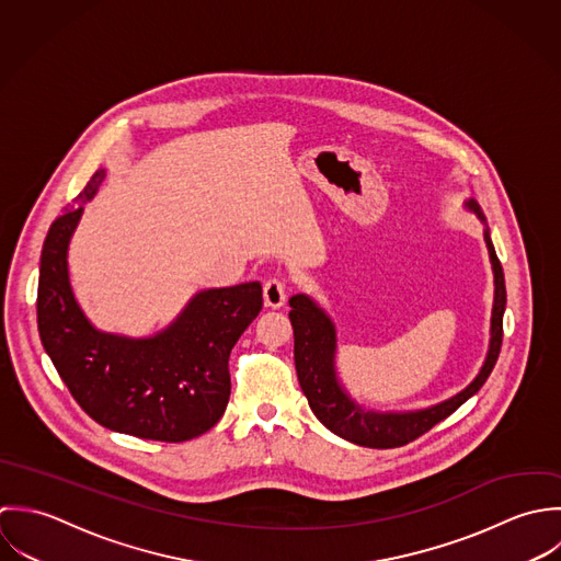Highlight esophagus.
Returning a JSON list of instances; mask_svg holds the SVG:
<instances>
[{
	"instance_id": "esophagus-1",
	"label": "esophagus",
	"mask_w": 561,
	"mask_h": 561,
	"mask_svg": "<svg viewBox=\"0 0 561 561\" xmlns=\"http://www.w3.org/2000/svg\"><path fill=\"white\" fill-rule=\"evenodd\" d=\"M286 301V284L277 277L264 282V304L268 308H282Z\"/></svg>"
}]
</instances>
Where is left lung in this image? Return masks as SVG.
Segmentation results:
<instances>
[{
	"label": "left lung",
	"mask_w": 561,
	"mask_h": 561,
	"mask_svg": "<svg viewBox=\"0 0 561 561\" xmlns=\"http://www.w3.org/2000/svg\"><path fill=\"white\" fill-rule=\"evenodd\" d=\"M466 208L485 224V217L477 202H466ZM488 244L492 273H494V306L490 319V346L479 375L455 397L436 403L425 410L412 412H375L362 408L348 397L337 379L336 370V328L330 314L308 295L290 297V323L295 332V366L297 377L314 416L340 438L370 448L403 447L419 436L427 434L434 425L450 416L461 403H466L490 377L503 342V312L507 304L503 266L496 257L494 244L490 240V229H483Z\"/></svg>",
	"instance_id": "8db88e82"
}]
</instances>
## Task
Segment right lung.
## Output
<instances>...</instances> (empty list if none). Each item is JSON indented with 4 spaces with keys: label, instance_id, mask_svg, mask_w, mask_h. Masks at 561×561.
Listing matches in <instances>:
<instances>
[{
    "label": "right lung",
    "instance_id": "add662e5",
    "mask_svg": "<svg viewBox=\"0 0 561 561\" xmlns=\"http://www.w3.org/2000/svg\"><path fill=\"white\" fill-rule=\"evenodd\" d=\"M100 169L47 231L41 251L36 321L41 342L80 408L118 434L186 443L213 430L229 401L227 359L262 310L260 282L197 293L180 317L149 337L100 332L78 306L67 251Z\"/></svg>",
    "mask_w": 561,
    "mask_h": 561
}]
</instances>
